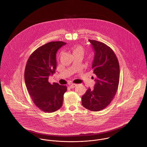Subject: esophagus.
Wrapping results in <instances>:
<instances>
[{
	"mask_svg": "<svg viewBox=\"0 0 147 147\" xmlns=\"http://www.w3.org/2000/svg\"><path fill=\"white\" fill-rule=\"evenodd\" d=\"M76 86H77V85H76V84H71V85H70V88H75V87H76Z\"/></svg>",
	"mask_w": 147,
	"mask_h": 147,
	"instance_id": "obj_1",
	"label": "esophagus"
}]
</instances>
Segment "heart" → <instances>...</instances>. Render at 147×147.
<instances>
[{
    "label": "heart",
    "mask_w": 147,
    "mask_h": 147,
    "mask_svg": "<svg viewBox=\"0 0 147 147\" xmlns=\"http://www.w3.org/2000/svg\"><path fill=\"white\" fill-rule=\"evenodd\" d=\"M71 50L73 56L77 55H80L83 56L85 51L84 47L80 45H78V46L72 47L71 49Z\"/></svg>",
    "instance_id": "b5f03b06"
}]
</instances>
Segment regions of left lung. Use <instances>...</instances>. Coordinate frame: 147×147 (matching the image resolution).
<instances>
[{
    "label": "left lung",
    "mask_w": 147,
    "mask_h": 147,
    "mask_svg": "<svg viewBox=\"0 0 147 147\" xmlns=\"http://www.w3.org/2000/svg\"><path fill=\"white\" fill-rule=\"evenodd\" d=\"M95 51L92 64L96 75L94 88H89L82 96V105L86 109L98 111L104 109L113 100L118 90L120 69L113 50L103 42L89 40Z\"/></svg>",
    "instance_id": "left-lung-1"
}]
</instances>
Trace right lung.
<instances>
[{
  "label": "right lung",
  "mask_w": 147,
  "mask_h": 147,
  "mask_svg": "<svg viewBox=\"0 0 147 147\" xmlns=\"http://www.w3.org/2000/svg\"><path fill=\"white\" fill-rule=\"evenodd\" d=\"M63 41L47 43L37 49L29 57L25 66L24 79L33 102L45 113H53L61 108L65 85L49 82V76L57 68L56 53L65 45Z\"/></svg>",
  "instance_id": "add662e5"
}]
</instances>
